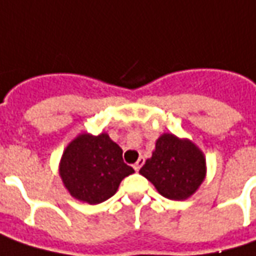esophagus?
I'll return each instance as SVG.
<instances>
[{"label":"esophagus","mask_w":256,"mask_h":256,"mask_svg":"<svg viewBox=\"0 0 256 256\" xmlns=\"http://www.w3.org/2000/svg\"><path fill=\"white\" fill-rule=\"evenodd\" d=\"M144 163H145V159H144V158H142V156H141L138 160L136 162V164H134V166H133L134 170H136V172H138L140 168L144 166Z\"/></svg>","instance_id":"esophagus-1"}]
</instances>
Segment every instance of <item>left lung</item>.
I'll return each instance as SVG.
<instances>
[{"instance_id": "8db88e82", "label": "left lung", "mask_w": 256, "mask_h": 256, "mask_svg": "<svg viewBox=\"0 0 256 256\" xmlns=\"http://www.w3.org/2000/svg\"><path fill=\"white\" fill-rule=\"evenodd\" d=\"M144 176L163 198L186 200L196 193L207 174L203 150L188 138L163 133L156 140L155 150L141 167Z\"/></svg>"}]
</instances>
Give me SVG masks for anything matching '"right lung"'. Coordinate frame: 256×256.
I'll return each mask as SVG.
<instances>
[{
  "instance_id": "1",
  "label": "right lung",
  "mask_w": 256,
  "mask_h": 256,
  "mask_svg": "<svg viewBox=\"0 0 256 256\" xmlns=\"http://www.w3.org/2000/svg\"><path fill=\"white\" fill-rule=\"evenodd\" d=\"M122 148L106 133H80L66 146L58 176L68 193L79 202L98 204L116 193L123 178L133 174Z\"/></svg>"
}]
</instances>
